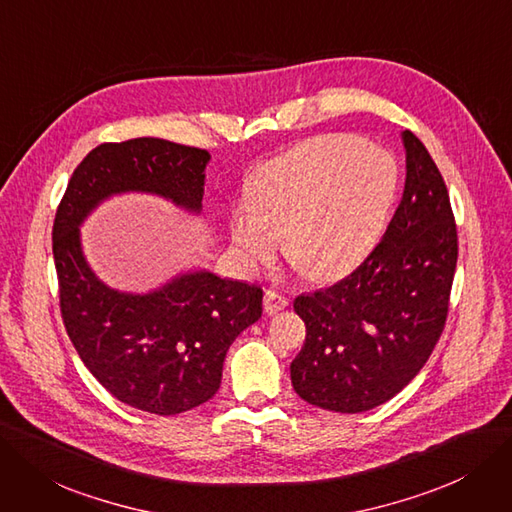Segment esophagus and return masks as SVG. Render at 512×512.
<instances>
[{
  "label": "esophagus",
  "mask_w": 512,
  "mask_h": 512,
  "mask_svg": "<svg viewBox=\"0 0 512 512\" xmlns=\"http://www.w3.org/2000/svg\"><path fill=\"white\" fill-rule=\"evenodd\" d=\"M285 306H288V298H285L281 292H277L273 288L264 292V309H267L269 315H275V313L283 311Z\"/></svg>",
  "instance_id": "obj_1"
}]
</instances>
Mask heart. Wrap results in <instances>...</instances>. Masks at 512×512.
I'll return each instance as SVG.
<instances>
[{
	"label": "heart",
	"instance_id": "heart-1",
	"mask_svg": "<svg viewBox=\"0 0 512 512\" xmlns=\"http://www.w3.org/2000/svg\"><path fill=\"white\" fill-rule=\"evenodd\" d=\"M393 155L353 134L300 142L250 180L229 214L235 256L245 271L285 254L313 279H336L372 248L397 193Z\"/></svg>",
	"mask_w": 512,
	"mask_h": 512
}]
</instances>
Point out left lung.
Instances as JSON below:
<instances>
[{"mask_svg":"<svg viewBox=\"0 0 512 512\" xmlns=\"http://www.w3.org/2000/svg\"><path fill=\"white\" fill-rule=\"evenodd\" d=\"M401 138L405 189L380 243L349 277L294 300L306 338L292 386L321 410L361 414L393 399L447 319L458 262L452 203L426 147L410 130Z\"/></svg>","mask_w":512,"mask_h":512,"instance_id":"left-lung-1","label":"left lung"}]
</instances>
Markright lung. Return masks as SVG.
<instances>
[{
  "instance_id": "add662e5",
  "label": "right lung",
  "mask_w": 512,
  "mask_h": 512,
  "mask_svg": "<svg viewBox=\"0 0 512 512\" xmlns=\"http://www.w3.org/2000/svg\"><path fill=\"white\" fill-rule=\"evenodd\" d=\"M210 153L161 138L105 142L75 168L56 210L52 252L60 313L77 355L121 403L174 416L216 395L233 340L262 315V290L189 271L149 294L102 283L79 227L98 203L151 193L199 214Z\"/></svg>"
}]
</instances>
